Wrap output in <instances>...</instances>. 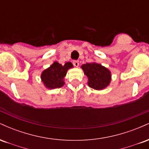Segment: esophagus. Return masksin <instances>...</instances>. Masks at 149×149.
<instances>
[{
  "instance_id": "34e87169",
  "label": "esophagus",
  "mask_w": 149,
  "mask_h": 149,
  "mask_svg": "<svg viewBox=\"0 0 149 149\" xmlns=\"http://www.w3.org/2000/svg\"><path fill=\"white\" fill-rule=\"evenodd\" d=\"M73 64L75 66H76V67H78V66H79V61L78 60H74L73 61Z\"/></svg>"
}]
</instances>
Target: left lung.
Wrapping results in <instances>:
<instances>
[{
    "mask_svg": "<svg viewBox=\"0 0 149 149\" xmlns=\"http://www.w3.org/2000/svg\"><path fill=\"white\" fill-rule=\"evenodd\" d=\"M84 73L88 77L89 87L95 90H102L111 82V72L109 69L97 63H87L82 65Z\"/></svg>",
    "mask_w": 149,
    "mask_h": 149,
    "instance_id": "obj_1",
    "label": "left lung"
}]
</instances>
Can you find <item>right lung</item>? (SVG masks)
Listing matches in <instances>:
<instances>
[{
    "instance_id": "right-lung-1",
    "label": "right lung",
    "mask_w": 149,
    "mask_h": 149,
    "mask_svg": "<svg viewBox=\"0 0 149 149\" xmlns=\"http://www.w3.org/2000/svg\"><path fill=\"white\" fill-rule=\"evenodd\" d=\"M73 67L71 62H66L64 65L54 62L48 69H45L41 74V80L46 88L49 89L59 88L64 84V78L67 70Z\"/></svg>"
}]
</instances>
